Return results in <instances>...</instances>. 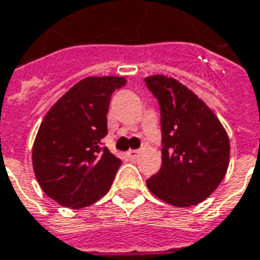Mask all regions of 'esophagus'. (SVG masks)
Masks as SVG:
<instances>
[{
  "label": "esophagus",
  "instance_id": "34e87169",
  "mask_svg": "<svg viewBox=\"0 0 260 260\" xmlns=\"http://www.w3.org/2000/svg\"><path fill=\"white\" fill-rule=\"evenodd\" d=\"M126 156H128V159H129L131 161H136L139 159V150H129V152L126 153Z\"/></svg>",
  "mask_w": 260,
  "mask_h": 260
}]
</instances>
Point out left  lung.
<instances>
[{"mask_svg":"<svg viewBox=\"0 0 260 260\" xmlns=\"http://www.w3.org/2000/svg\"><path fill=\"white\" fill-rule=\"evenodd\" d=\"M146 86L160 105L161 168L146 180L170 206L204 201L219 186L230 165V138L211 108L180 81L149 76Z\"/></svg>","mask_w":260,"mask_h":260,"instance_id":"1","label":"left lung"}]
</instances>
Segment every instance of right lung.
I'll return each instance as SVG.
<instances>
[{
  "label": "right lung",
  "mask_w": 260,
  "mask_h": 260,
  "mask_svg": "<svg viewBox=\"0 0 260 260\" xmlns=\"http://www.w3.org/2000/svg\"><path fill=\"white\" fill-rule=\"evenodd\" d=\"M125 77H86L45 115L32 148L36 180L45 194L69 208L91 206L108 193L121 159L101 139L112 92Z\"/></svg>",
  "instance_id": "obj_1"
}]
</instances>
